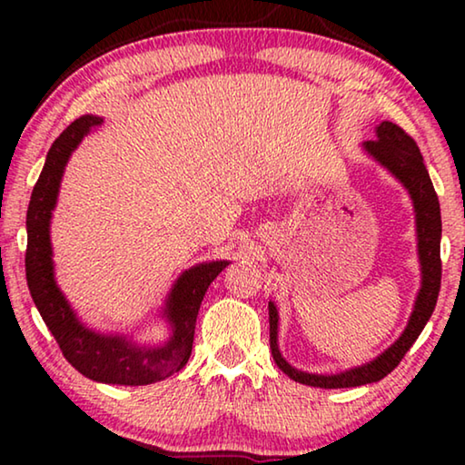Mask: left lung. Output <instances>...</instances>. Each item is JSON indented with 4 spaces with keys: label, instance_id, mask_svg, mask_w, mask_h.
Here are the masks:
<instances>
[{
    "label": "left lung",
    "instance_id": "obj_1",
    "mask_svg": "<svg viewBox=\"0 0 465 465\" xmlns=\"http://www.w3.org/2000/svg\"><path fill=\"white\" fill-rule=\"evenodd\" d=\"M377 139L365 141L363 152L383 166L390 174L402 184L414 207L416 223V250H419L420 262V289L414 299V308L404 332L391 346H388L381 355L367 361L363 365L344 369L341 373H308L295 369L287 359L281 355L279 349V310L274 302H269V322H271V351L272 359L282 373L291 380L313 388L338 390V388H357L383 380L398 367L404 359L408 349L420 336L422 328L427 326L432 310L437 305L440 289V207L435 188H432L430 176L424 168L419 145L412 137L390 121H383L375 127Z\"/></svg>",
    "mask_w": 465,
    "mask_h": 465
}]
</instances>
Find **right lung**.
<instances>
[{
    "mask_svg": "<svg viewBox=\"0 0 465 465\" xmlns=\"http://www.w3.org/2000/svg\"><path fill=\"white\" fill-rule=\"evenodd\" d=\"M102 123L96 114L75 119L53 141L26 213V281L36 310L69 363L88 380L113 385H147L166 380L186 365L193 351L196 316L211 282L230 261L201 262L184 271L163 299L162 318L170 334L160 344H137L124 334L96 332L77 318L54 279L51 217L61 178L82 139Z\"/></svg>",
    "mask_w": 465,
    "mask_h": 465,
    "instance_id": "right-lung-1",
    "label": "right lung"
}]
</instances>
